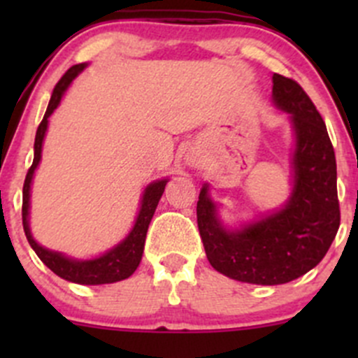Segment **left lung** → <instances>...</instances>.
<instances>
[{
  "label": "left lung",
  "instance_id": "1",
  "mask_svg": "<svg viewBox=\"0 0 358 358\" xmlns=\"http://www.w3.org/2000/svg\"><path fill=\"white\" fill-rule=\"evenodd\" d=\"M272 100L289 119L292 140L291 194L282 208L239 227H229L204 183L197 225L215 270L259 286L286 284L319 265L339 229L336 157L319 110L301 86L273 74Z\"/></svg>",
  "mask_w": 358,
  "mask_h": 358
}]
</instances>
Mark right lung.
I'll return each mask as SVG.
<instances>
[{
  "instance_id": "add662e5",
  "label": "right lung",
  "mask_w": 358,
  "mask_h": 358,
  "mask_svg": "<svg viewBox=\"0 0 358 358\" xmlns=\"http://www.w3.org/2000/svg\"><path fill=\"white\" fill-rule=\"evenodd\" d=\"M88 64H78V66H72L66 74L62 76L59 83H57L55 90L52 93V99H50L48 109L45 112V117H43L41 124L38 126V131H36V140H34V161L32 166L29 168L27 176H25L24 182V190H22V223H24V232L27 237L29 244L34 249L36 255L39 256L43 263L52 270L53 273H57L62 279L69 280V282L83 284V286H100V284H112L119 282V280L128 279L129 275H133L136 268H138L140 262H142L143 255V246H145V237L147 230H149V223L152 220L154 213L161 199L162 192H164V187L168 183V178L156 180V182L149 183L145 187L142 194V201H140V209L138 215H136L135 225L129 230L128 236L121 241L119 244H115L114 248L106 251L103 255L95 256V258L90 259H78L71 258V256L64 255V252L52 251V249L41 246L38 241L32 237L31 227H29V209H31V185L32 178H34V173L38 169L39 161H41V150H43V142H45L46 129H48V119L50 115L55 112L57 107L62 102L64 95L71 86V83L85 71Z\"/></svg>"
}]
</instances>
